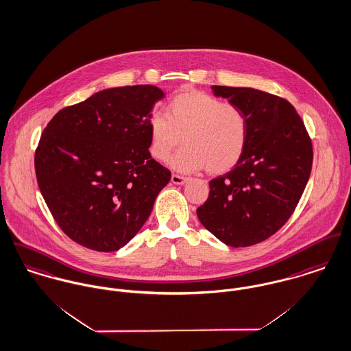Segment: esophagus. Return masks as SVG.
Wrapping results in <instances>:
<instances>
[{"mask_svg":"<svg viewBox=\"0 0 351 351\" xmlns=\"http://www.w3.org/2000/svg\"><path fill=\"white\" fill-rule=\"evenodd\" d=\"M186 180H188L186 177L180 176V174H173V176H171V182L176 184V185H182V184L186 182Z\"/></svg>","mask_w":351,"mask_h":351,"instance_id":"esophagus-1","label":"esophagus"}]
</instances>
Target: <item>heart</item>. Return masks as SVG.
I'll use <instances>...</instances> for the list:
<instances>
[{"instance_id": "b5f03b06", "label": "heart", "mask_w": 351, "mask_h": 351, "mask_svg": "<svg viewBox=\"0 0 351 351\" xmlns=\"http://www.w3.org/2000/svg\"><path fill=\"white\" fill-rule=\"evenodd\" d=\"M147 130L154 160H167L182 143L173 166L181 171L206 169L212 176L236 167L245 154L250 138L248 118L241 107L199 90H185L173 96L167 115L153 114Z\"/></svg>"}]
</instances>
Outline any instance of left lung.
<instances>
[{
    "label": "left lung",
    "instance_id": "obj_1",
    "mask_svg": "<svg viewBox=\"0 0 351 351\" xmlns=\"http://www.w3.org/2000/svg\"><path fill=\"white\" fill-rule=\"evenodd\" d=\"M244 110L250 138L240 163L209 182L201 223L229 247H250L276 233L293 213L313 167V143L295 107L255 88L213 86Z\"/></svg>",
    "mask_w": 351,
    "mask_h": 351
}]
</instances>
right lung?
Wrapping results in <instances>:
<instances>
[{
  "instance_id": "obj_1",
  "label": "right lung",
  "mask_w": 351,
  "mask_h": 351,
  "mask_svg": "<svg viewBox=\"0 0 351 351\" xmlns=\"http://www.w3.org/2000/svg\"><path fill=\"white\" fill-rule=\"evenodd\" d=\"M156 86L96 93L60 110L34 153L40 191L64 233L97 252L125 247L149 219L171 173L152 158Z\"/></svg>"
}]
</instances>
